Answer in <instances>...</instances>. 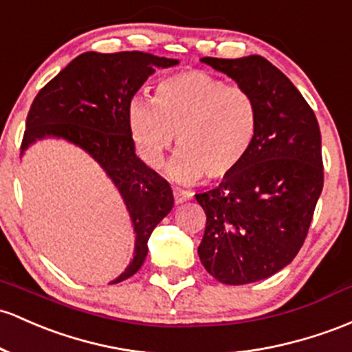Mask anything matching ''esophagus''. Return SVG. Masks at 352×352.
Here are the masks:
<instances>
[{
	"label": "esophagus",
	"instance_id": "esophagus-1",
	"mask_svg": "<svg viewBox=\"0 0 352 352\" xmlns=\"http://www.w3.org/2000/svg\"><path fill=\"white\" fill-rule=\"evenodd\" d=\"M192 199V194L187 190H180V188H175L173 190V200H175V206H180V204L187 202V200Z\"/></svg>",
	"mask_w": 352,
	"mask_h": 352
}]
</instances>
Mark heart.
<instances>
[{"instance_id": "1", "label": "heart", "mask_w": 352, "mask_h": 352, "mask_svg": "<svg viewBox=\"0 0 352 352\" xmlns=\"http://www.w3.org/2000/svg\"><path fill=\"white\" fill-rule=\"evenodd\" d=\"M126 122L144 162L158 168L177 135L179 152L168 177L194 184L204 175L212 182L229 179L252 150L258 110L249 90L222 78L187 69L162 78L153 102L133 100Z\"/></svg>"}]
</instances>
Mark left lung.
Instances as JSON below:
<instances>
[{
    "instance_id": "left-lung-1",
    "label": "left lung",
    "mask_w": 352,
    "mask_h": 352,
    "mask_svg": "<svg viewBox=\"0 0 352 352\" xmlns=\"http://www.w3.org/2000/svg\"><path fill=\"white\" fill-rule=\"evenodd\" d=\"M200 61L250 91L258 126L241 168L195 199L207 215L199 257L222 284L267 279L302 247L322 192L318 118L291 80L258 55Z\"/></svg>"
}]
</instances>
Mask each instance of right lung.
Masks as SVG:
<instances>
[{"label": "right lung", "instance_id": "right-lung-1", "mask_svg": "<svg viewBox=\"0 0 352 352\" xmlns=\"http://www.w3.org/2000/svg\"><path fill=\"white\" fill-rule=\"evenodd\" d=\"M175 65L179 60L144 52L82 53L41 88L26 117L21 155L36 140L63 138L85 150L118 188L132 219L135 250L125 272L110 284L142 267L150 234L173 207L167 180L135 155L126 111L155 68Z\"/></svg>", "mask_w": 352, "mask_h": 352}]
</instances>
